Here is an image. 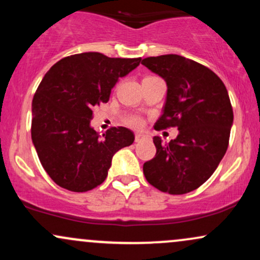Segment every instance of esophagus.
I'll return each mask as SVG.
<instances>
[{
  "label": "esophagus",
  "instance_id": "1",
  "mask_svg": "<svg viewBox=\"0 0 260 260\" xmlns=\"http://www.w3.org/2000/svg\"><path fill=\"white\" fill-rule=\"evenodd\" d=\"M136 142L139 143V142H143V140H147L148 139V136H145V134H142V133H137L136 134Z\"/></svg>",
  "mask_w": 260,
  "mask_h": 260
}]
</instances>
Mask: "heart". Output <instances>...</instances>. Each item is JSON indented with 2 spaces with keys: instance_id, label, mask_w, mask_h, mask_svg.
Wrapping results in <instances>:
<instances>
[{
  "instance_id": "b5f03b06",
  "label": "heart",
  "mask_w": 260,
  "mask_h": 260,
  "mask_svg": "<svg viewBox=\"0 0 260 260\" xmlns=\"http://www.w3.org/2000/svg\"><path fill=\"white\" fill-rule=\"evenodd\" d=\"M124 122H126L128 126L134 128L142 127L143 123H144L143 118L139 115H136V113H128V115L124 116Z\"/></svg>"
}]
</instances>
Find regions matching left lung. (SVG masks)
<instances>
[{"label": "left lung", "instance_id": "8db88e82", "mask_svg": "<svg viewBox=\"0 0 260 260\" xmlns=\"http://www.w3.org/2000/svg\"><path fill=\"white\" fill-rule=\"evenodd\" d=\"M142 63L168 84L164 113L154 128L180 131L169 143L154 137L156 154L143 172L161 192H192L214 174L228 150L234 122L228 89L213 71L183 56L147 57Z\"/></svg>", "mask_w": 260, "mask_h": 260}]
</instances>
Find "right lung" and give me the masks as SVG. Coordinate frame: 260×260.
Segmentation results:
<instances>
[{
	"label": "right lung",
	"instance_id": "add662e5",
	"mask_svg": "<svg viewBox=\"0 0 260 260\" xmlns=\"http://www.w3.org/2000/svg\"><path fill=\"white\" fill-rule=\"evenodd\" d=\"M140 61L83 52L59 59L45 74L32 98L31 139L44 170L59 187L71 192L98 187L113 154L134 142L126 127H111L100 137L90 120L118 78Z\"/></svg>",
	"mask_w": 260,
	"mask_h": 260
}]
</instances>
